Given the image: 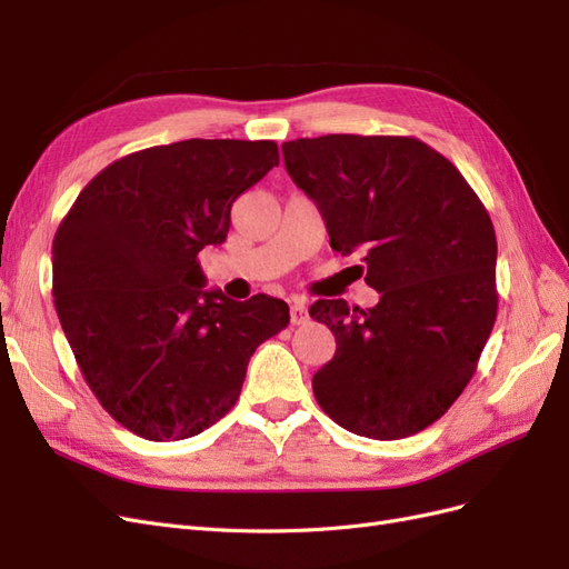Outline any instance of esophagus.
Here are the masks:
<instances>
[{"instance_id":"obj_1","label":"esophagus","mask_w":569,"mask_h":569,"mask_svg":"<svg viewBox=\"0 0 569 569\" xmlns=\"http://www.w3.org/2000/svg\"><path fill=\"white\" fill-rule=\"evenodd\" d=\"M289 316H291V322H295V325H303L308 320L306 301L299 299V297H291V301H289Z\"/></svg>"}]
</instances>
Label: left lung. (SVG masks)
<instances>
[{"label":"left lung","instance_id":"1","mask_svg":"<svg viewBox=\"0 0 569 569\" xmlns=\"http://www.w3.org/2000/svg\"><path fill=\"white\" fill-rule=\"evenodd\" d=\"M289 178L318 206L330 247L360 253L372 308L320 299L337 351L313 375L320 408L368 439L437 422L472 380L496 320V232L460 170L416 137L284 142Z\"/></svg>","mask_w":569,"mask_h":569}]
</instances>
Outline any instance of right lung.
Listing matches in <instances>:
<instances>
[{"label": "right lung", "instance_id": "add662e5", "mask_svg": "<svg viewBox=\"0 0 569 569\" xmlns=\"http://www.w3.org/2000/svg\"><path fill=\"white\" fill-rule=\"evenodd\" d=\"M280 163L270 140H184L113 161L51 247L54 306L84 382L137 437L178 441L237 403L256 347L289 306L203 289L197 256L222 244L234 199Z\"/></svg>", "mask_w": 569, "mask_h": 569}]
</instances>
